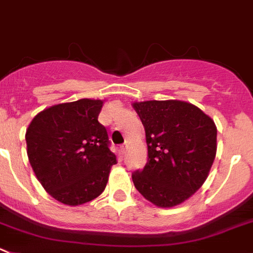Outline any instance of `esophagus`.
I'll use <instances>...</instances> for the list:
<instances>
[{
	"instance_id": "1",
	"label": "esophagus",
	"mask_w": 253,
	"mask_h": 253,
	"mask_svg": "<svg viewBox=\"0 0 253 253\" xmlns=\"http://www.w3.org/2000/svg\"><path fill=\"white\" fill-rule=\"evenodd\" d=\"M126 150H127V146L125 145L120 146V152H121V155H125V153H126Z\"/></svg>"
}]
</instances>
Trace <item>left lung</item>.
I'll list each match as a JSON object with an SVG mask.
<instances>
[{
  "label": "left lung",
  "mask_w": 253,
  "mask_h": 253,
  "mask_svg": "<svg viewBox=\"0 0 253 253\" xmlns=\"http://www.w3.org/2000/svg\"><path fill=\"white\" fill-rule=\"evenodd\" d=\"M146 132L148 159L132 173L138 192L159 207L182 204L204 185L216 156L211 117L185 101L134 102Z\"/></svg>",
  "instance_id": "1"
}]
</instances>
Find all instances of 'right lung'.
Instances as JSON below:
<instances>
[{"instance_id":"right-lung-1","label":"right lung","mask_w":253,"mask_h":253,"mask_svg":"<svg viewBox=\"0 0 253 253\" xmlns=\"http://www.w3.org/2000/svg\"><path fill=\"white\" fill-rule=\"evenodd\" d=\"M103 101L82 100L46 108L26 131L32 169L52 197L68 205L101 195L116 165L105 126L98 122Z\"/></svg>"}]
</instances>
